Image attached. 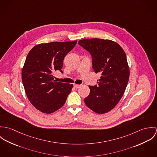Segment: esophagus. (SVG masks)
<instances>
[{"mask_svg":"<svg viewBox=\"0 0 157 157\" xmlns=\"http://www.w3.org/2000/svg\"><path fill=\"white\" fill-rule=\"evenodd\" d=\"M80 86H81V85H77V84H74V87L75 88H76V89L79 88L80 87Z\"/></svg>","mask_w":157,"mask_h":157,"instance_id":"1","label":"esophagus"}]
</instances>
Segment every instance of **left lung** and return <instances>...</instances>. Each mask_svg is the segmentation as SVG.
I'll use <instances>...</instances> for the list:
<instances>
[{
    "mask_svg": "<svg viewBox=\"0 0 157 157\" xmlns=\"http://www.w3.org/2000/svg\"><path fill=\"white\" fill-rule=\"evenodd\" d=\"M78 44L91 54L95 72L101 74L98 85L89 86L90 95L85 98V103L97 113L109 112L121 98L129 81L130 72L126 53L111 40L86 39L79 40Z\"/></svg>",
    "mask_w": 157,
    "mask_h": 157,
    "instance_id": "obj_1",
    "label": "left lung"
}]
</instances>
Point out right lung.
Returning <instances> with one entry per match:
<instances>
[{"mask_svg":"<svg viewBox=\"0 0 157 157\" xmlns=\"http://www.w3.org/2000/svg\"><path fill=\"white\" fill-rule=\"evenodd\" d=\"M77 42L41 44L28 54L22 71L23 85L28 100L40 111L51 113L64 105L73 85L56 82L53 73H63L64 57Z\"/></svg>","mask_w":157,"mask_h":157,"instance_id":"obj_1","label":"right lung"}]
</instances>
